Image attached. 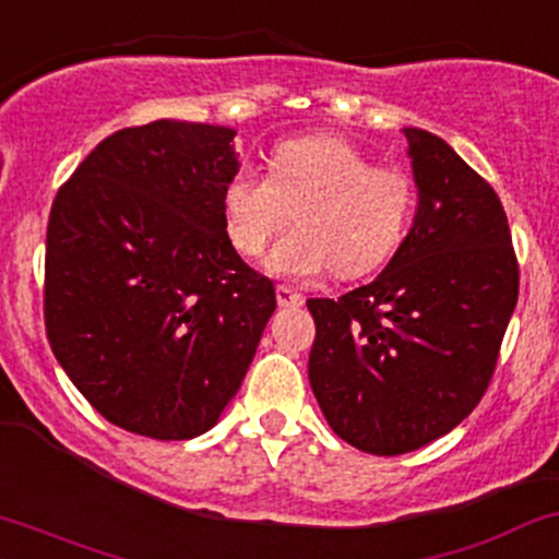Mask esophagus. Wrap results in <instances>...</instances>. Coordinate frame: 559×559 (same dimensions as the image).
Instances as JSON below:
<instances>
[{
  "label": "esophagus",
  "mask_w": 559,
  "mask_h": 559,
  "mask_svg": "<svg viewBox=\"0 0 559 559\" xmlns=\"http://www.w3.org/2000/svg\"><path fill=\"white\" fill-rule=\"evenodd\" d=\"M275 299H278L281 308H302L305 305L302 294L289 289V286H278V289H275Z\"/></svg>",
  "instance_id": "esophagus-1"
}]
</instances>
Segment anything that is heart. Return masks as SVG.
I'll list each match as a JSON object with an SVG mask.
<instances>
[{
  "label": "heart",
  "mask_w": 559,
  "mask_h": 559,
  "mask_svg": "<svg viewBox=\"0 0 559 559\" xmlns=\"http://www.w3.org/2000/svg\"><path fill=\"white\" fill-rule=\"evenodd\" d=\"M414 204L406 171L377 167L334 134L286 140L267 175L236 171L223 193L225 228L243 257H260L297 212L299 230L267 254L270 273L284 278H316L326 270L340 278L373 273L401 247Z\"/></svg>",
  "instance_id": "1"
}]
</instances>
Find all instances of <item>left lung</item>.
<instances>
[{"mask_svg": "<svg viewBox=\"0 0 559 559\" xmlns=\"http://www.w3.org/2000/svg\"><path fill=\"white\" fill-rule=\"evenodd\" d=\"M403 134L419 188L406 241L371 284L308 299L318 406L345 443L373 456L416 451L467 419L520 289L496 190L438 134Z\"/></svg>", "mask_w": 559, "mask_h": 559, "instance_id": "8db88e82", "label": "left lung"}]
</instances>
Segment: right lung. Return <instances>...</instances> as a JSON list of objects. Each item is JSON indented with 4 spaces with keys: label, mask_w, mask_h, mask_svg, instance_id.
I'll use <instances>...</instances> for the list:
<instances>
[{
    "label": "right lung",
    "mask_w": 559,
    "mask_h": 559,
    "mask_svg": "<svg viewBox=\"0 0 559 559\" xmlns=\"http://www.w3.org/2000/svg\"><path fill=\"white\" fill-rule=\"evenodd\" d=\"M236 130L158 119L97 143L52 201L47 340L110 425L190 440L217 425L275 310L233 249Z\"/></svg>",
    "instance_id": "right-lung-1"
}]
</instances>
